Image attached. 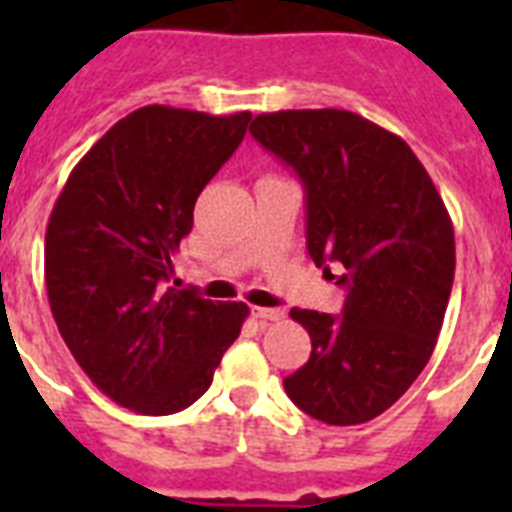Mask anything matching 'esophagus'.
<instances>
[{
    "label": "esophagus",
    "mask_w": 512,
    "mask_h": 512,
    "mask_svg": "<svg viewBox=\"0 0 512 512\" xmlns=\"http://www.w3.org/2000/svg\"><path fill=\"white\" fill-rule=\"evenodd\" d=\"M252 313H255V319H263V321H281L284 319V311L281 308H252Z\"/></svg>",
    "instance_id": "1"
}]
</instances>
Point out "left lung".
<instances>
[{"mask_svg": "<svg viewBox=\"0 0 512 512\" xmlns=\"http://www.w3.org/2000/svg\"><path fill=\"white\" fill-rule=\"evenodd\" d=\"M249 132L303 180L308 252L348 289L342 316L289 311L313 350L284 390L327 425L374 420L433 356L454 281L452 217L412 148L353 111H273Z\"/></svg>", "mask_w": 512, "mask_h": 512, "instance_id": "left-lung-1", "label": "left lung"}]
</instances>
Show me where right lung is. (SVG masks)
Listing matches in <instances>:
<instances>
[{
	"label": "right lung",
	"instance_id": "1",
	"mask_svg": "<svg viewBox=\"0 0 512 512\" xmlns=\"http://www.w3.org/2000/svg\"><path fill=\"white\" fill-rule=\"evenodd\" d=\"M249 119L138 108L82 156L52 207L44 281L60 337L84 374L132 412L191 406L249 316L244 303L167 287L193 204Z\"/></svg>",
	"mask_w": 512,
	"mask_h": 512
}]
</instances>
